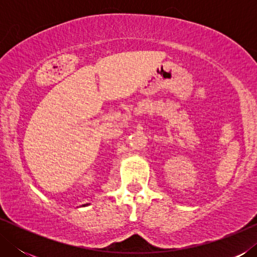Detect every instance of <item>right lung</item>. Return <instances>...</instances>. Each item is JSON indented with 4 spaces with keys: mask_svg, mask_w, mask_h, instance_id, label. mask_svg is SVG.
Instances as JSON below:
<instances>
[{
    "mask_svg": "<svg viewBox=\"0 0 257 257\" xmlns=\"http://www.w3.org/2000/svg\"><path fill=\"white\" fill-rule=\"evenodd\" d=\"M83 206H87V203H86V205H83Z\"/></svg>",
    "mask_w": 257,
    "mask_h": 257,
    "instance_id": "right-lung-1",
    "label": "right lung"
}]
</instances>
